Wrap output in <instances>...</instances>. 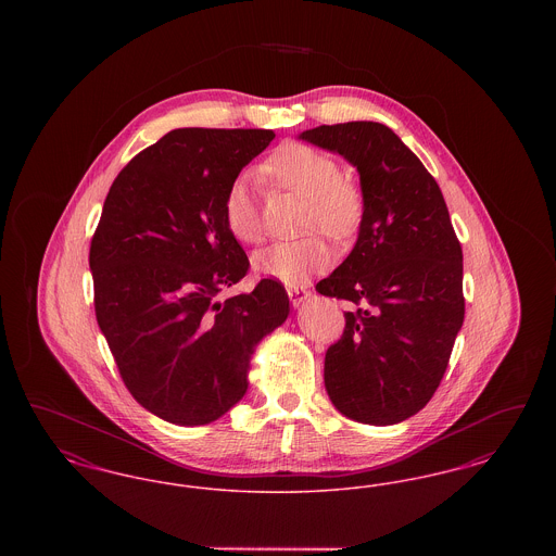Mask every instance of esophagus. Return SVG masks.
Segmentation results:
<instances>
[{"mask_svg": "<svg viewBox=\"0 0 556 556\" xmlns=\"http://www.w3.org/2000/svg\"><path fill=\"white\" fill-rule=\"evenodd\" d=\"M288 295H290L291 304L298 308L300 304H304L311 298V291L304 286H288Z\"/></svg>", "mask_w": 556, "mask_h": 556, "instance_id": "obj_1", "label": "esophagus"}]
</instances>
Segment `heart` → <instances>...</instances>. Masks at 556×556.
Returning a JSON list of instances; mask_svg holds the SVG:
<instances>
[{
  "label": "heart",
  "mask_w": 556,
  "mask_h": 556,
  "mask_svg": "<svg viewBox=\"0 0 556 556\" xmlns=\"http://www.w3.org/2000/svg\"><path fill=\"white\" fill-rule=\"evenodd\" d=\"M268 181L302 195L304 229H320L336 241L352 238L365 214V195L358 184L340 175V164L306 143H283L263 162ZM223 220L241 243L263 238V223L254 189L245 175L236 177L223 195ZM331 248L320 236L273 241L254 254V268L283 283H302L331 265Z\"/></svg>",
  "instance_id": "1"
}]
</instances>
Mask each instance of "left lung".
Here are the masks:
<instances>
[{
    "label": "left lung",
    "instance_id": "1",
    "mask_svg": "<svg viewBox=\"0 0 556 556\" xmlns=\"http://www.w3.org/2000/svg\"><path fill=\"white\" fill-rule=\"evenodd\" d=\"M300 139L361 175L354 250L318 293L345 300L342 338L325 354V388L358 424L394 425L435 394L465 318L463 248L435 179L381 123L320 125Z\"/></svg>",
    "mask_w": 556,
    "mask_h": 556
}]
</instances>
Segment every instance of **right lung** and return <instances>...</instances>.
<instances>
[{
    "label": "right lung",
    "mask_w": 556,
    "mask_h": 556,
    "mask_svg": "<svg viewBox=\"0 0 556 556\" xmlns=\"http://www.w3.org/2000/svg\"><path fill=\"white\" fill-rule=\"evenodd\" d=\"M268 129H175L118 173L91 239L93 304L131 396L168 424L206 425L248 390L256 344L290 315L277 279L220 300L250 261L223 195Z\"/></svg>",
    "instance_id": "obj_1"
}]
</instances>
